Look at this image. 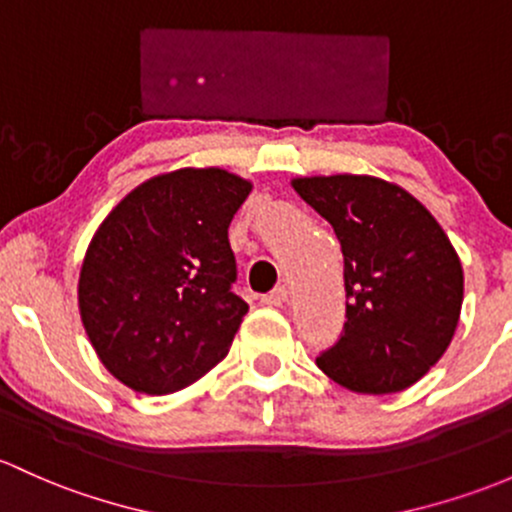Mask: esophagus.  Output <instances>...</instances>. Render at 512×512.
<instances>
[{
    "instance_id": "34e87169",
    "label": "esophagus",
    "mask_w": 512,
    "mask_h": 512,
    "mask_svg": "<svg viewBox=\"0 0 512 512\" xmlns=\"http://www.w3.org/2000/svg\"><path fill=\"white\" fill-rule=\"evenodd\" d=\"M288 295H290V290L285 288V285H278V288H273L271 293L263 295L261 302H263V305H268V307H280L285 300H288Z\"/></svg>"
}]
</instances>
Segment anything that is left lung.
I'll use <instances>...</instances> for the list:
<instances>
[{
	"label": "left lung",
	"mask_w": 512,
	"mask_h": 512,
	"mask_svg": "<svg viewBox=\"0 0 512 512\" xmlns=\"http://www.w3.org/2000/svg\"><path fill=\"white\" fill-rule=\"evenodd\" d=\"M295 192L334 227L346 322L317 366L346 390L410 388L452 344L464 300L459 254L417 197L376 175H300Z\"/></svg>",
	"instance_id": "1"
}]
</instances>
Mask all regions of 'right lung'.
I'll list each match as a JSON object with an SVG mask.
<instances>
[{"mask_svg":"<svg viewBox=\"0 0 512 512\" xmlns=\"http://www.w3.org/2000/svg\"><path fill=\"white\" fill-rule=\"evenodd\" d=\"M254 183L178 168L136 185L87 244L78 307L100 361L126 388L168 395L227 356L249 305L232 293L229 224Z\"/></svg>","mask_w":512,"mask_h":512,"instance_id":"right-lung-1","label":"right lung"}]
</instances>
